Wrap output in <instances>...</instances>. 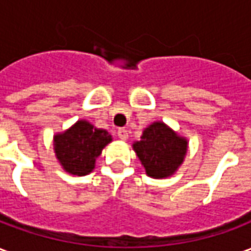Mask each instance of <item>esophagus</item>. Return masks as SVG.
<instances>
[{
	"label": "esophagus",
	"instance_id": "1",
	"mask_svg": "<svg viewBox=\"0 0 251 251\" xmlns=\"http://www.w3.org/2000/svg\"><path fill=\"white\" fill-rule=\"evenodd\" d=\"M117 134H118V137H120L121 140H124V141H125L126 138H127V130H126V129H124V127L118 129V130H117Z\"/></svg>",
	"mask_w": 251,
	"mask_h": 251
}]
</instances>
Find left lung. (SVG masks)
<instances>
[{
    "label": "left lung",
    "mask_w": 251,
    "mask_h": 251,
    "mask_svg": "<svg viewBox=\"0 0 251 251\" xmlns=\"http://www.w3.org/2000/svg\"><path fill=\"white\" fill-rule=\"evenodd\" d=\"M133 148L147 174L154 179H163L183 163L187 141L163 122H154L144 130L141 141H137Z\"/></svg>",
    "instance_id": "8db88e82"
}]
</instances>
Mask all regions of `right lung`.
I'll return each instance as SVG.
<instances>
[{
    "label": "right lung",
    "instance_id": "right-lung-1",
    "mask_svg": "<svg viewBox=\"0 0 251 251\" xmlns=\"http://www.w3.org/2000/svg\"><path fill=\"white\" fill-rule=\"evenodd\" d=\"M111 136L106 130L95 129L86 121H77L71 129L57 134L53 140L57 160L67 172L77 176L88 175Z\"/></svg>",
    "mask_w": 251,
    "mask_h": 251
}]
</instances>
